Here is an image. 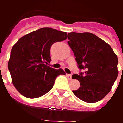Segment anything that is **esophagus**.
Masks as SVG:
<instances>
[{"label": "esophagus", "mask_w": 123, "mask_h": 123, "mask_svg": "<svg viewBox=\"0 0 123 123\" xmlns=\"http://www.w3.org/2000/svg\"><path fill=\"white\" fill-rule=\"evenodd\" d=\"M67 78H68V79H69V80H71V79H72V78H71V74H67Z\"/></svg>", "instance_id": "obj_1"}]
</instances>
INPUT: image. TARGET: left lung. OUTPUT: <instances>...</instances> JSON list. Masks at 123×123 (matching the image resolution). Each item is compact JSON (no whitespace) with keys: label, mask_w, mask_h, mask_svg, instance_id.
Here are the masks:
<instances>
[{"label":"left lung","mask_w":123,"mask_h":123,"mask_svg":"<svg viewBox=\"0 0 123 123\" xmlns=\"http://www.w3.org/2000/svg\"><path fill=\"white\" fill-rule=\"evenodd\" d=\"M68 44L76 56L78 68L84 72L73 74L80 82L73 91L87 103L101 100L109 93L118 75L117 55L110 45L90 32L68 34Z\"/></svg>","instance_id":"8db88e82"}]
</instances>
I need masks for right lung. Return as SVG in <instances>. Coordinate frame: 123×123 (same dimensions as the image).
<instances>
[{"instance_id": "right-lung-1", "label": "right lung", "mask_w": 123, "mask_h": 123, "mask_svg": "<svg viewBox=\"0 0 123 123\" xmlns=\"http://www.w3.org/2000/svg\"><path fill=\"white\" fill-rule=\"evenodd\" d=\"M67 37V32L42 28L23 36L13 46L8 68L13 84L21 95L40 97L52 89L56 77L66 74L62 69L47 65L52 44Z\"/></svg>"}]
</instances>
